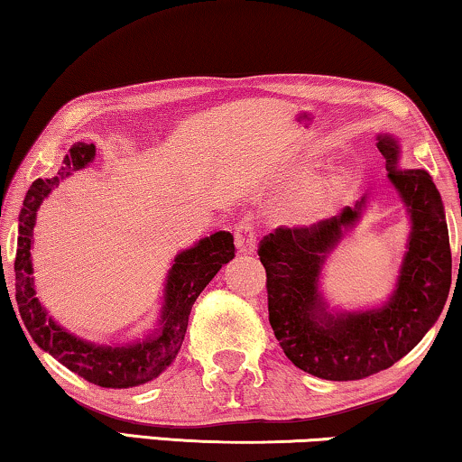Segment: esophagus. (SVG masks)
I'll return each instance as SVG.
<instances>
[{
	"mask_svg": "<svg viewBox=\"0 0 462 462\" xmlns=\"http://www.w3.org/2000/svg\"><path fill=\"white\" fill-rule=\"evenodd\" d=\"M233 237H236V245L239 254H252L256 248V226L250 220H242L233 229Z\"/></svg>",
	"mask_w": 462,
	"mask_h": 462,
	"instance_id": "34e87169",
	"label": "esophagus"
}]
</instances>
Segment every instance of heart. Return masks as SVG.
<instances>
[{"label": "heart", "mask_w": 462, "mask_h": 462, "mask_svg": "<svg viewBox=\"0 0 462 462\" xmlns=\"http://www.w3.org/2000/svg\"><path fill=\"white\" fill-rule=\"evenodd\" d=\"M345 170L340 166L328 168L324 174L315 176V179L309 182L305 191V204L311 210H319V208L328 206L332 201L334 195L340 191V187L345 185Z\"/></svg>", "instance_id": "b5f03b06"}]
</instances>
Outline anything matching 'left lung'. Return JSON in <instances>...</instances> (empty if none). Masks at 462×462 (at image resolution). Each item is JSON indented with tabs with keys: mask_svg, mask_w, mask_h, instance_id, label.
Returning a JSON list of instances; mask_svg holds the SVG:
<instances>
[{
	"mask_svg": "<svg viewBox=\"0 0 462 462\" xmlns=\"http://www.w3.org/2000/svg\"><path fill=\"white\" fill-rule=\"evenodd\" d=\"M376 147L412 220L408 252L387 305L328 313L318 292L324 258L356 225L364 199L309 226H277L258 244L275 338L296 368L326 381H359L400 362L438 321L450 292L452 252L438 187L427 170L397 168L400 147L391 136H378Z\"/></svg>",
	"mask_w": 462,
	"mask_h": 462,
	"instance_id": "left-lung-1",
	"label": "left lung"
}]
</instances>
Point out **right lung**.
I'll return each instance as SVG.
<instances>
[{
	"label": "right lung",
	"mask_w": 462,
	"mask_h": 462,
	"mask_svg": "<svg viewBox=\"0 0 462 462\" xmlns=\"http://www.w3.org/2000/svg\"><path fill=\"white\" fill-rule=\"evenodd\" d=\"M94 157V144L78 143L65 155L59 176L54 179H37L24 195L21 217H18V245H16V305L31 338L37 346L48 351L69 370L86 378L88 383L105 389H128L153 381L174 362L185 340L189 315L193 302L198 300L214 275L225 263L236 256L233 236L218 231L204 237L191 250L180 252L174 258L166 283V305L162 313V328L153 337L141 343L125 346H97L86 340L75 338L48 318L46 309L35 299L33 269H31V237H33L37 208L48 198L62 179L75 170L88 166ZM12 305V302H10Z\"/></svg>",
	"instance_id": "add662e5"
}]
</instances>
